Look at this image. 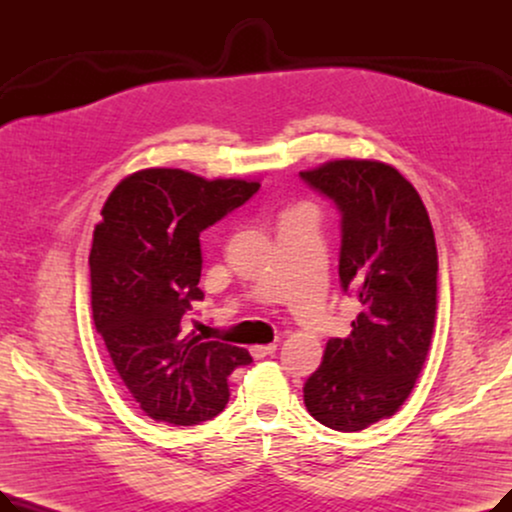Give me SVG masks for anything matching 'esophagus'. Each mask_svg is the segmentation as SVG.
Masks as SVG:
<instances>
[{"label": "esophagus", "instance_id": "1", "mask_svg": "<svg viewBox=\"0 0 512 512\" xmlns=\"http://www.w3.org/2000/svg\"><path fill=\"white\" fill-rule=\"evenodd\" d=\"M276 344L272 342V344H253L251 346V355L255 357V359H263V357H270V355H274L276 353Z\"/></svg>", "mask_w": 512, "mask_h": 512}]
</instances>
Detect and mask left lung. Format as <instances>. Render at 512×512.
Instances as JSON below:
<instances>
[{
  "mask_svg": "<svg viewBox=\"0 0 512 512\" xmlns=\"http://www.w3.org/2000/svg\"><path fill=\"white\" fill-rule=\"evenodd\" d=\"M342 213L340 284L359 299L348 338H330L305 382V407L338 432L392 417L423 369L436 324L438 251L415 186L375 159L301 172Z\"/></svg>",
  "mask_w": 512,
  "mask_h": 512,
  "instance_id": "left-lung-1",
  "label": "left lung"
}]
</instances>
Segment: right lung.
<instances>
[{
  "label": "right lung",
  "instance_id": "right-lung-1",
  "mask_svg": "<svg viewBox=\"0 0 512 512\" xmlns=\"http://www.w3.org/2000/svg\"><path fill=\"white\" fill-rule=\"evenodd\" d=\"M259 186L149 168L126 176L101 209L89 255L93 321L120 380L155 421L197 425L222 413L228 375L253 361L247 348L188 332L184 313L203 299L199 234Z\"/></svg>",
  "mask_w": 512,
  "mask_h": 512
}]
</instances>
